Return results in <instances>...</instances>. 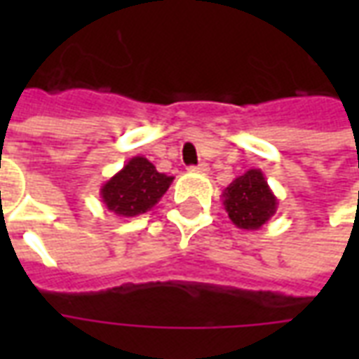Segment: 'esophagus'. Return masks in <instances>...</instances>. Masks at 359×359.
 Returning a JSON list of instances; mask_svg holds the SVG:
<instances>
[{"label": "esophagus", "mask_w": 359, "mask_h": 359, "mask_svg": "<svg viewBox=\"0 0 359 359\" xmlns=\"http://www.w3.org/2000/svg\"><path fill=\"white\" fill-rule=\"evenodd\" d=\"M190 171L208 172V171H210V167H208V163H200V165H196V167H190Z\"/></svg>", "instance_id": "34e87169"}]
</instances>
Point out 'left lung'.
I'll return each instance as SVG.
<instances>
[{"label":"left lung","mask_w":359,"mask_h":359,"mask_svg":"<svg viewBox=\"0 0 359 359\" xmlns=\"http://www.w3.org/2000/svg\"><path fill=\"white\" fill-rule=\"evenodd\" d=\"M223 198L231 221L246 231L262 229L277 211V198L259 169H250L234 179L223 192Z\"/></svg>","instance_id":"1"}]
</instances>
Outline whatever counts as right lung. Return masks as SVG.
<instances>
[{
    "label": "right lung",
    "instance_id": "add662e5",
    "mask_svg": "<svg viewBox=\"0 0 359 359\" xmlns=\"http://www.w3.org/2000/svg\"><path fill=\"white\" fill-rule=\"evenodd\" d=\"M171 182L172 177L157 172L146 157L136 156L103 184L102 200L118 217H134L151 210Z\"/></svg>",
    "mask_w": 359,
    "mask_h": 359
}]
</instances>
